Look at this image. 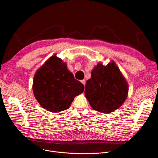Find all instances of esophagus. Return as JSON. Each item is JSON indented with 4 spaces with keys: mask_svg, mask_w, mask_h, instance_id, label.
<instances>
[{
    "mask_svg": "<svg viewBox=\"0 0 158 158\" xmlns=\"http://www.w3.org/2000/svg\"><path fill=\"white\" fill-rule=\"evenodd\" d=\"M81 82H82V84H84V85H85V79L82 80V81H81Z\"/></svg>",
    "mask_w": 158,
    "mask_h": 158,
    "instance_id": "1",
    "label": "esophagus"
}]
</instances>
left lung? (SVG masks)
I'll use <instances>...</instances> for the list:
<instances>
[{
    "label": "left lung",
    "mask_w": 158,
    "mask_h": 158,
    "mask_svg": "<svg viewBox=\"0 0 158 158\" xmlns=\"http://www.w3.org/2000/svg\"><path fill=\"white\" fill-rule=\"evenodd\" d=\"M85 97L91 107L102 113H110L120 107L128 94V84L112 60L106 65L99 62L87 81Z\"/></svg>",
    "instance_id": "8db88e82"
}]
</instances>
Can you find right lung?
Listing matches in <instances>:
<instances>
[{"label":"right lung","mask_w":158,"mask_h":158,"mask_svg":"<svg viewBox=\"0 0 158 158\" xmlns=\"http://www.w3.org/2000/svg\"><path fill=\"white\" fill-rule=\"evenodd\" d=\"M84 89V85L74 79L66 63L56 54L45 62L34 77L32 90L36 100L52 112L68 109L74 98L82 94Z\"/></svg>","instance_id":"obj_1"}]
</instances>
